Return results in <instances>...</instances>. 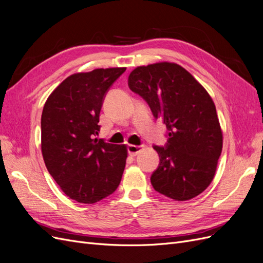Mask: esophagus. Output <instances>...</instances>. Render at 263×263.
<instances>
[{"mask_svg": "<svg viewBox=\"0 0 263 263\" xmlns=\"http://www.w3.org/2000/svg\"><path fill=\"white\" fill-rule=\"evenodd\" d=\"M142 149V146H136V145H129L128 146V154L132 157H135L140 153V150Z\"/></svg>", "mask_w": 263, "mask_h": 263, "instance_id": "1", "label": "esophagus"}]
</instances>
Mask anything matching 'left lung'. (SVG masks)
I'll return each instance as SVG.
<instances>
[{"mask_svg":"<svg viewBox=\"0 0 263 263\" xmlns=\"http://www.w3.org/2000/svg\"><path fill=\"white\" fill-rule=\"evenodd\" d=\"M129 89L139 94L168 129L164 147L154 146L160 163L151 184L160 194L187 201L208 189L222 149V132L214 102L184 68L158 62L134 69Z\"/></svg>","mask_w":263,"mask_h":263,"instance_id":"left-lung-1","label":"left lung"}]
</instances>
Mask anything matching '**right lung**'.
<instances>
[{
	"instance_id": "add662e5",
	"label": "right lung",
	"mask_w": 263,
	"mask_h": 263,
	"mask_svg": "<svg viewBox=\"0 0 263 263\" xmlns=\"http://www.w3.org/2000/svg\"><path fill=\"white\" fill-rule=\"evenodd\" d=\"M126 68L95 69L71 74L47 99L42 114V153L62 192L79 203L93 204L121 183L127 147L93 138L109 86Z\"/></svg>"
}]
</instances>
